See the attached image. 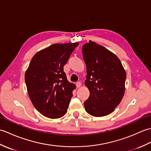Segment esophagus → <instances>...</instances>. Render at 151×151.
I'll use <instances>...</instances> for the list:
<instances>
[{
  "instance_id": "34e87169",
  "label": "esophagus",
  "mask_w": 151,
  "mask_h": 151,
  "mask_svg": "<svg viewBox=\"0 0 151 151\" xmlns=\"http://www.w3.org/2000/svg\"><path fill=\"white\" fill-rule=\"evenodd\" d=\"M76 88H80L82 86V83L81 82H77L76 83Z\"/></svg>"
}]
</instances>
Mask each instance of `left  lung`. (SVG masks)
I'll return each instance as SVG.
<instances>
[{
  "instance_id": "1",
  "label": "left lung",
  "mask_w": 151,
  "mask_h": 151,
  "mask_svg": "<svg viewBox=\"0 0 151 151\" xmlns=\"http://www.w3.org/2000/svg\"><path fill=\"white\" fill-rule=\"evenodd\" d=\"M82 52L87 67L85 85L90 93L85 110L92 116H106L123 97L126 72L115 54L93 41L84 44Z\"/></svg>"
}]
</instances>
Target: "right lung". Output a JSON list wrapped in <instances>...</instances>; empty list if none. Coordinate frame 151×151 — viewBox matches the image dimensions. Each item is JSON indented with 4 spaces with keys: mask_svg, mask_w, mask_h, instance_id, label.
Returning a JSON list of instances; mask_svg holds the SVG:
<instances>
[{
    "mask_svg": "<svg viewBox=\"0 0 151 151\" xmlns=\"http://www.w3.org/2000/svg\"><path fill=\"white\" fill-rule=\"evenodd\" d=\"M79 43H55L37 52L25 72L27 91L34 106L48 118L67 113L75 84L70 83L63 66Z\"/></svg>",
    "mask_w": 151,
    "mask_h": 151,
    "instance_id": "1",
    "label": "right lung"
}]
</instances>
